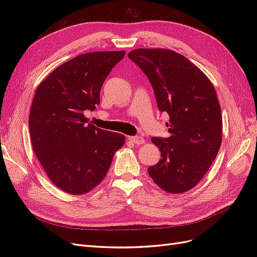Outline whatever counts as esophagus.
Returning <instances> with one entry per match:
<instances>
[{
	"label": "esophagus",
	"instance_id": "obj_1",
	"mask_svg": "<svg viewBox=\"0 0 257 257\" xmlns=\"http://www.w3.org/2000/svg\"><path fill=\"white\" fill-rule=\"evenodd\" d=\"M128 141L135 145H138V146L145 144V138L141 137V136H134V137L131 136V137H128Z\"/></svg>",
	"mask_w": 257,
	"mask_h": 257
}]
</instances>
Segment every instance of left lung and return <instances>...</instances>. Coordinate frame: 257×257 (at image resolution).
<instances>
[{"label": "left lung", "mask_w": 257, "mask_h": 257, "mask_svg": "<svg viewBox=\"0 0 257 257\" xmlns=\"http://www.w3.org/2000/svg\"><path fill=\"white\" fill-rule=\"evenodd\" d=\"M128 58L149 78L160 111L169 115V137H153L161 152L148 174L162 190L182 194L207 174L222 143V113L212 82L182 54L164 48H141Z\"/></svg>", "instance_id": "8db88e82"}]
</instances>
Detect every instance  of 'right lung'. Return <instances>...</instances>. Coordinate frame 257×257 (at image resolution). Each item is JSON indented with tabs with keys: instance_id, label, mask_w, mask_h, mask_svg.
<instances>
[{
	"instance_id": "1",
	"label": "right lung",
	"mask_w": 257,
	"mask_h": 257,
	"mask_svg": "<svg viewBox=\"0 0 257 257\" xmlns=\"http://www.w3.org/2000/svg\"><path fill=\"white\" fill-rule=\"evenodd\" d=\"M125 51L83 53L61 64L38 84L29 126L36 158L63 192L83 195L108 173L125 136L95 127L84 115L99 104V91Z\"/></svg>"
}]
</instances>
